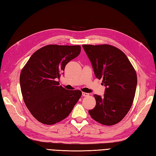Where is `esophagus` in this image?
<instances>
[{
  "label": "esophagus",
  "instance_id": "1",
  "mask_svg": "<svg viewBox=\"0 0 156 156\" xmlns=\"http://www.w3.org/2000/svg\"><path fill=\"white\" fill-rule=\"evenodd\" d=\"M82 96H83V97H88L89 94L87 93V92H82Z\"/></svg>",
  "mask_w": 156,
  "mask_h": 156
}]
</instances>
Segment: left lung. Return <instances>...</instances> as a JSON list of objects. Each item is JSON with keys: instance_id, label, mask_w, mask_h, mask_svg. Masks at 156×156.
<instances>
[{"instance_id": "obj_1", "label": "left lung", "mask_w": 156, "mask_h": 156, "mask_svg": "<svg viewBox=\"0 0 156 156\" xmlns=\"http://www.w3.org/2000/svg\"><path fill=\"white\" fill-rule=\"evenodd\" d=\"M91 62L96 78L102 79L104 97L94 94L96 106L89 110L94 121L113 125L123 119L130 110L136 90V72L127 56L114 46L83 45Z\"/></svg>"}]
</instances>
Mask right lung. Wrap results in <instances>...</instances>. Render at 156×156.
Returning <instances> with one entry per match:
<instances>
[{
	"mask_svg": "<svg viewBox=\"0 0 156 156\" xmlns=\"http://www.w3.org/2000/svg\"><path fill=\"white\" fill-rule=\"evenodd\" d=\"M80 45H48L36 51L22 69L20 86L25 103L41 123L54 125L70 113L82 92L57 81L66 65L80 54Z\"/></svg>",
	"mask_w": 156,
	"mask_h": 156,
	"instance_id": "1",
	"label": "right lung"
}]
</instances>
